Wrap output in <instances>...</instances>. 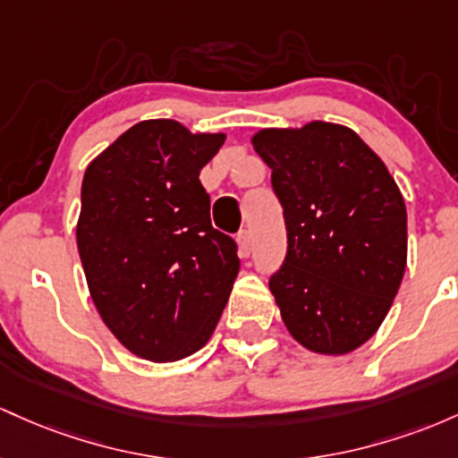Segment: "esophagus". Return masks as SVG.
<instances>
[{"label":"esophagus","instance_id":"34e87169","mask_svg":"<svg viewBox=\"0 0 458 458\" xmlns=\"http://www.w3.org/2000/svg\"><path fill=\"white\" fill-rule=\"evenodd\" d=\"M238 244H240V255L242 257H249L250 253H253V235H250L249 229L240 231Z\"/></svg>","mask_w":458,"mask_h":458}]
</instances>
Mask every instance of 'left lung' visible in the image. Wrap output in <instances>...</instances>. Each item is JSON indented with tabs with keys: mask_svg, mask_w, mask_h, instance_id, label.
I'll return each mask as SVG.
<instances>
[{
	"mask_svg": "<svg viewBox=\"0 0 458 458\" xmlns=\"http://www.w3.org/2000/svg\"><path fill=\"white\" fill-rule=\"evenodd\" d=\"M284 208L287 253L270 292L287 331L346 354L387 316L407 266V208L381 157L352 130L313 121L253 136Z\"/></svg>",
	"mask_w": 458,
	"mask_h": 458,
	"instance_id": "8db88e82",
	"label": "left lung"
}]
</instances>
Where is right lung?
I'll list each match as a JSON object with an SVG mask.
<instances>
[{
	"label": "right lung",
	"instance_id": "obj_1",
	"mask_svg": "<svg viewBox=\"0 0 458 458\" xmlns=\"http://www.w3.org/2000/svg\"><path fill=\"white\" fill-rule=\"evenodd\" d=\"M225 133L142 121L89 164L77 250L97 311L148 361H177L212 337L240 272L238 244L209 220L199 173Z\"/></svg>",
	"mask_w": 458,
	"mask_h": 458
}]
</instances>
